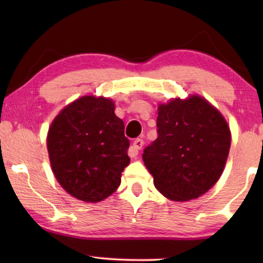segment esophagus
I'll list each match as a JSON object with an SVG mask.
<instances>
[{
	"instance_id": "obj_1",
	"label": "esophagus",
	"mask_w": 263,
	"mask_h": 263,
	"mask_svg": "<svg viewBox=\"0 0 263 263\" xmlns=\"http://www.w3.org/2000/svg\"><path fill=\"white\" fill-rule=\"evenodd\" d=\"M142 146H143V140H141V139L134 140V141H133V143H132L130 148H129V151H128L129 157H130V158L138 157L139 156V151L142 148Z\"/></svg>"
}]
</instances>
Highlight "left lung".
<instances>
[{
	"label": "left lung",
	"mask_w": 263,
	"mask_h": 263,
	"mask_svg": "<svg viewBox=\"0 0 263 263\" xmlns=\"http://www.w3.org/2000/svg\"><path fill=\"white\" fill-rule=\"evenodd\" d=\"M158 138L142 159L158 192L176 202L195 200L220 178L231 146L228 121L199 95L158 105Z\"/></svg>",
	"instance_id": "obj_1"
}]
</instances>
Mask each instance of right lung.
<instances>
[{
  "label": "right lung",
  "instance_id": "add662e5",
  "mask_svg": "<svg viewBox=\"0 0 263 263\" xmlns=\"http://www.w3.org/2000/svg\"><path fill=\"white\" fill-rule=\"evenodd\" d=\"M46 147L60 185L87 203L116 192L130 163L123 121L103 96H82L64 106L50 124Z\"/></svg>",
  "mask_w": 263,
  "mask_h": 263
}]
</instances>
